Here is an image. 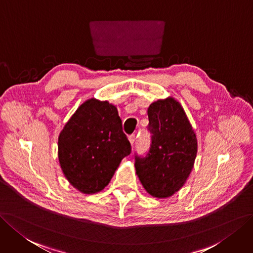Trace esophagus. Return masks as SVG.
I'll list each match as a JSON object with an SVG mask.
<instances>
[{"label": "esophagus", "instance_id": "34e87169", "mask_svg": "<svg viewBox=\"0 0 253 253\" xmlns=\"http://www.w3.org/2000/svg\"><path fill=\"white\" fill-rule=\"evenodd\" d=\"M128 138H129V142H130V144L133 145V144H134V142H135V134H134V133L130 134V135L128 136Z\"/></svg>", "mask_w": 253, "mask_h": 253}]
</instances>
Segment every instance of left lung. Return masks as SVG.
<instances>
[{
	"mask_svg": "<svg viewBox=\"0 0 253 253\" xmlns=\"http://www.w3.org/2000/svg\"><path fill=\"white\" fill-rule=\"evenodd\" d=\"M150 148L135 153V170L145 190L167 198L188 179L197 154V138L181 105L173 98L158 100L148 108Z\"/></svg>",
	"mask_w": 253,
	"mask_h": 253,
	"instance_id": "1",
	"label": "left lung"
}]
</instances>
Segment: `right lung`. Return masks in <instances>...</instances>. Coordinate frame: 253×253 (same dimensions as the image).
<instances>
[{
	"instance_id": "1",
	"label": "right lung",
	"mask_w": 253,
	"mask_h": 253,
	"mask_svg": "<svg viewBox=\"0 0 253 253\" xmlns=\"http://www.w3.org/2000/svg\"><path fill=\"white\" fill-rule=\"evenodd\" d=\"M131 152L117 107L89 99L76 110L58 137V158L69 182L84 194L109 183L121 161Z\"/></svg>"
}]
</instances>
